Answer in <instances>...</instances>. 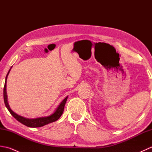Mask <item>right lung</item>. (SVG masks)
Listing matches in <instances>:
<instances>
[{
  "mask_svg": "<svg viewBox=\"0 0 152 152\" xmlns=\"http://www.w3.org/2000/svg\"><path fill=\"white\" fill-rule=\"evenodd\" d=\"M12 67L9 70L7 75L6 76V80H5V83H4V90H3V95H4V101L6 107L7 108L10 113L12 114L13 117H14L17 120L20 122L21 124H23L27 126L28 127H42L44 125H46L47 124H49L50 123H52L57 121L58 119H59L61 115L63 114L64 105H65V103L66 102V100L68 99V96L66 97L63 99V101L61 102L59 105L58 106V107L56 110L52 114H51L49 116H47V117H41V118H34V119H28V118H25L24 117H22L21 115H19L17 114H15L14 112H13L8 102V96H7V93H6V81H7V78L9 74L10 71Z\"/></svg>",
  "mask_w": 152,
  "mask_h": 152,
  "instance_id": "right-lung-1",
  "label": "right lung"
}]
</instances>
